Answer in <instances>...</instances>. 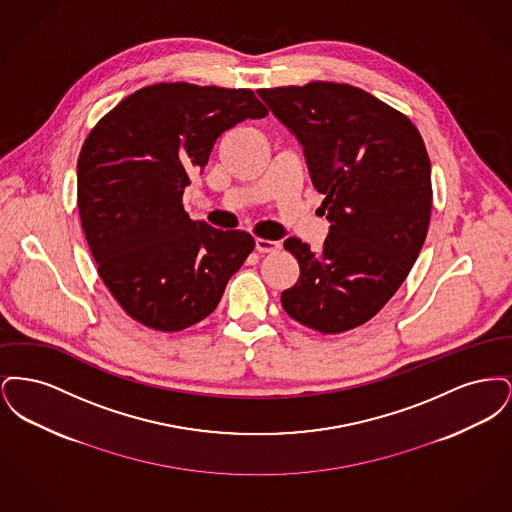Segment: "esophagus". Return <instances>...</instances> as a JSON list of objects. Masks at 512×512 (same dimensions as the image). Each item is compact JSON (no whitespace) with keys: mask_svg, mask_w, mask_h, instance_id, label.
<instances>
[{"mask_svg":"<svg viewBox=\"0 0 512 512\" xmlns=\"http://www.w3.org/2000/svg\"><path fill=\"white\" fill-rule=\"evenodd\" d=\"M278 247H280V244H278V242H272V240H263V238H257V240H255V249H257L259 253H274Z\"/></svg>","mask_w":512,"mask_h":512,"instance_id":"obj_1","label":"esophagus"}]
</instances>
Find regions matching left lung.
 I'll list each match as a JSON object with an SVG mask.
<instances>
[{
  "label": "left lung",
  "instance_id": "obj_1",
  "mask_svg": "<svg viewBox=\"0 0 512 512\" xmlns=\"http://www.w3.org/2000/svg\"><path fill=\"white\" fill-rule=\"evenodd\" d=\"M257 94L284 122L324 195L330 232L320 247L288 238L299 280L284 311L320 334L374 317L409 276L428 234L432 169L411 119L361 88L315 80Z\"/></svg>",
  "mask_w": 512,
  "mask_h": 512
}]
</instances>
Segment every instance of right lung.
Returning a JSON list of instances; mask_svg holds the SVG:
<instances>
[{
    "instance_id": "add662e5",
    "label": "right lung",
    "mask_w": 512,
    "mask_h": 512,
    "mask_svg": "<svg viewBox=\"0 0 512 512\" xmlns=\"http://www.w3.org/2000/svg\"><path fill=\"white\" fill-rule=\"evenodd\" d=\"M267 113L247 88L161 82L92 128L78 155L80 222L99 278L128 317L180 332L217 309L255 242L190 219L182 194L224 130Z\"/></svg>"
}]
</instances>
